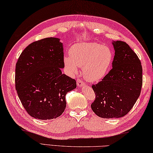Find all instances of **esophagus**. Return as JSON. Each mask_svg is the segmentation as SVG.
<instances>
[{"instance_id": "esophagus-1", "label": "esophagus", "mask_w": 153, "mask_h": 153, "mask_svg": "<svg viewBox=\"0 0 153 153\" xmlns=\"http://www.w3.org/2000/svg\"><path fill=\"white\" fill-rule=\"evenodd\" d=\"M77 86H78L79 88H82V87L85 86V83H84L83 81L81 80V79H77Z\"/></svg>"}]
</instances>
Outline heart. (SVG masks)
<instances>
[{
  "instance_id": "heart-1",
  "label": "heart",
  "mask_w": 153,
  "mask_h": 153,
  "mask_svg": "<svg viewBox=\"0 0 153 153\" xmlns=\"http://www.w3.org/2000/svg\"><path fill=\"white\" fill-rule=\"evenodd\" d=\"M113 59L112 50L108 46L95 42H81L70 48L69 56L64 57L63 62L69 74H76L77 67H83L84 78L95 82L106 76Z\"/></svg>"
}]
</instances>
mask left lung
<instances>
[{
	"instance_id": "8db88e82",
	"label": "left lung",
	"mask_w": 153,
	"mask_h": 153,
	"mask_svg": "<svg viewBox=\"0 0 153 153\" xmlns=\"http://www.w3.org/2000/svg\"><path fill=\"white\" fill-rule=\"evenodd\" d=\"M112 69L92 86L96 97L91 108L103 118H120L131 110L142 86V67L137 54L124 42H112Z\"/></svg>"
}]
</instances>
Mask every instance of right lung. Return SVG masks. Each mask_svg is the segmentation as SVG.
I'll use <instances>...</instances> for the list:
<instances>
[{"instance_id":"add662e5","label":"right lung","mask_w":153,"mask_h":153,"mask_svg":"<svg viewBox=\"0 0 153 153\" xmlns=\"http://www.w3.org/2000/svg\"><path fill=\"white\" fill-rule=\"evenodd\" d=\"M62 43L60 39H43L28 45L16 67V89L24 109L39 120L56 118L66 108L65 95L76 82L65 74Z\"/></svg>"}]
</instances>
